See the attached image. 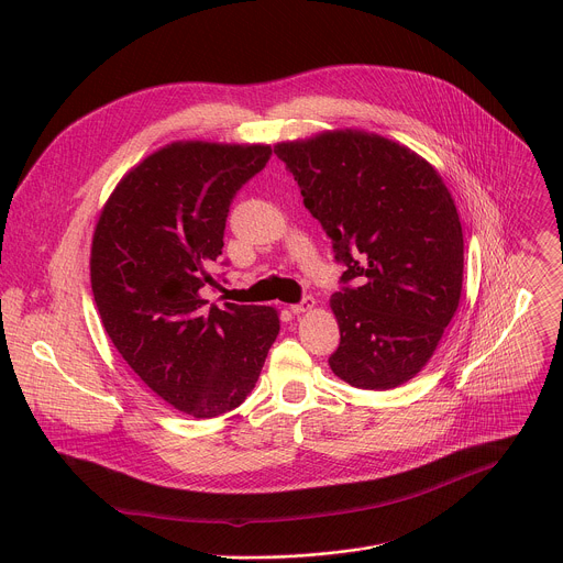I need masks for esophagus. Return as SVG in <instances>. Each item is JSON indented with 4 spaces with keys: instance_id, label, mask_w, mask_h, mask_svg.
I'll return each mask as SVG.
<instances>
[{
    "instance_id": "obj_1",
    "label": "esophagus",
    "mask_w": 563,
    "mask_h": 563,
    "mask_svg": "<svg viewBox=\"0 0 563 563\" xmlns=\"http://www.w3.org/2000/svg\"><path fill=\"white\" fill-rule=\"evenodd\" d=\"M313 307H316V300H313V298H311V296H307V298H302V300H300V302H296V305H289V311H291V313H296V316H298V313H305V311H311V309H313Z\"/></svg>"
}]
</instances>
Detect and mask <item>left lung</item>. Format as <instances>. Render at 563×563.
<instances>
[{
	"mask_svg": "<svg viewBox=\"0 0 563 563\" xmlns=\"http://www.w3.org/2000/svg\"><path fill=\"white\" fill-rule=\"evenodd\" d=\"M323 224L343 283L330 298L341 345L332 372L391 389L432 358L463 289V229L439 172L406 144L363 129L274 144Z\"/></svg>",
	"mask_w": 563,
	"mask_h": 563,
	"instance_id": "8db88e82",
	"label": "left lung"
}]
</instances>
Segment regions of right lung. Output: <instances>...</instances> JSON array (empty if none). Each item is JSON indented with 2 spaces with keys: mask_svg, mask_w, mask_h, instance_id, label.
<instances>
[{
  "mask_svg": "<svg viewBox=\"0 0 563 563\" xmlns=\"http://www.w3.org/2000/svg\"><path fill=\"white\" fill-rule=\"evenodd\" d=\"M269 144L178 140L131 167L104 202L91 243V289L126 365L194 419L220 417L256 387L280 332L276 307H207L229 202Z\"/></svg>",
  "mask_w": 563,
  "mask_h": 563,
  "instance_id": "right-lung-1",
  "label": "right lung"
}]
</instances>
